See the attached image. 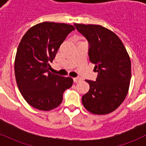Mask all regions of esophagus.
Listing matches in <instances>:
<instances>
[{"mask_svg":"<svg viewBox=\"0 0 146 146\" xmlns=\"http://www.w3.org/2000/svg\"><path fill=\"white\" fill-rule=\"evenodd\" d=\"M73 80L74 82H79L80 81H81V78L80 77H76L73 78Z\"/></svg>","mask_w":146,"mask_h":146,"instance_id":"1","label":"esophagus"}]
</instances>
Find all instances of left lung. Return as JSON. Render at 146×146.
Instances as JSON below:
<instances>
[{
  "label": "left lung",
  "mask_w": 146,
  "mask_h": 146,
  "mask_svg": "<svg viewBox=\"0 0 146 146\" xmlns=\"http://www.w3.org/2000/svg\"><path fill=\"white\" fill-rule=\"evenodd\" d=\"M77 31L88 40V56L98 72L82 102L87 110L97 115L114 111L126 98L131 80V61L123 43L113 31L98 25L74 23Z\"/></svg>",
  "instance_id": "1"
}]
</instances>
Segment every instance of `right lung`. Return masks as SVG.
Returning <instances> with one entry per match:
<instances>
[{"label":"right lung","mask_w":146,"mask_h":146,"mask_svg":"<svg viewBox=\"0 0 146 146\" xmlns=\"http://www.w3.org/2000/svg\"><path fill=\"white\" fill-rule=\"evenodd\" d=\"M74 30L72 25L44 22L30 28L20 41L15 57V77L22 96L33 108L45 111L57 108L64 91L73 84L72 77L51 74L49 63Z\"/></svg>","instance_id":"obj_1"}]
</instances>
